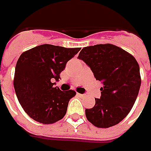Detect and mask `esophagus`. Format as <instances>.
Here are the masks:
<instances>
[{"label":"esophagus","mask_w":151,"mask_h":151,"mask_svg":"<svg viewBox=\"0 0 151 151\" xmlns=\"http://www.w3.org/2000/svg\"><path fill=\"white\" fill-rule=\"evenodd\" d=\"M77 96H80V97H85L86 95H85V94H80V93H77Z\"/></svg>","instance_id":"1"}]
</instances>
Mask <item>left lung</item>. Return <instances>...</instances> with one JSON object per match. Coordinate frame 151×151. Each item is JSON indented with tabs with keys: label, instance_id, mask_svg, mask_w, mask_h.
<instances>
[{
	"label": "left lung",
	"instance_id": "1",
	"mask_svg": "<svg viewBox=\"0 0 151 151\" xmlns=\"http://www.w3.org/2000/svg\"><path fill=\"white\" fill-rule=\"evenodd\" d=\"M78 58L90 67L102 82L101 97L95 106L86 109L87 120L97 128H109L129 114L136 100L141 78L135 58L113 44H96L83 48Z\"/></svg>",
	"mask_w": 151,
	"mask_h": 151
}]
</instances>
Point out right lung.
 Masks as SVG:
<instances>
[{
	"label": "right lung",
	"instance_id": "1",
	"mask_svg": "<svg viewBox=\"0 0 151 151\" xmlns=\"http://www.w3.org/2000/svg\"><path fill=\"white\" fill-rule=\"evenodd\" d=\"M80 48L42 44L23 52L17 62L14 85L16 95L26 113L33 120L50 124L64 118L75 91H62L55 81Z\"/></svg>",
	"mask_w": 151,
	"mask_h": 151
}]
</instances>
